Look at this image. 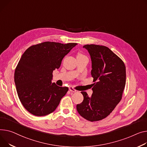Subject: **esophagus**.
I'll list each match as a JSON object with an SVG mask.
<instances>
[{
  "label": "esophagus",
  "mask_w": 147,
  "mask_h": 147,
  "mask_svg": "<svg viewBox=\"0 0 147 147\" xmlns=\"http://www.w3.org/2000/svg\"><path fill=\"white\" fill-rule=\"evenodd\" d=\"M69 90L71 92H77V90L76 89H74L73 87H69Z\"/></svg>",
  "instance_id": "34e87169"
}]
</instances>
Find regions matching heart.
<instances>
[{
	"label": "heart",
	"instance_id": "b5f03b06",
	"mask_svg": "<svg viewBox=\"0 0 147 147\" xmlns=\"http://www.w3.org/2000/svg\"><path fill=\"white\" fill-rule=\"evenodd\" d=\"M79 55H82V54H79Z\"/></svg>",
	"mask_w": 147,
	"mask_h": 147
}]
</instances>
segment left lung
<instances>
[{"label":"left lung","mask_w":147,"mask_h":147,"mask_svg":"<svg viewBox=\"0 0 147 147\" xmlns=\"http://www.w3.org/2000/svg\"><path fill=\"white\" fill-rule=\"evenodd\" d=\"M89 53L93 78V94L82 92L83 101L77 105L79 113L91 122L108 116L122 99L126 84V67L121 58L109 48L99 45L83 46Z\"/></svg>","instance_id":"left-lung-1"}]
</instances>
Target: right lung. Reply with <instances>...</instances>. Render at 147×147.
Masks as SVG:
<instances>
[{
	"mask_svg": "<svg viewBox=\"0 0 147 147\" xmlns=\"http://www.w3.org/2000/svg\"><path fill=\"white\" fill-rule=\"evenodd\" d=\"M77 44L47 41L24 52L16 67L14 80L19 99L29 113L41 116L56 109L68 88L52 83L53 72Z\"/></svg>",
	"mask_w": 147,
	"mask_h": 147,
	"instance_id": "1",
	"label": "right lung"
}]
</instances>
